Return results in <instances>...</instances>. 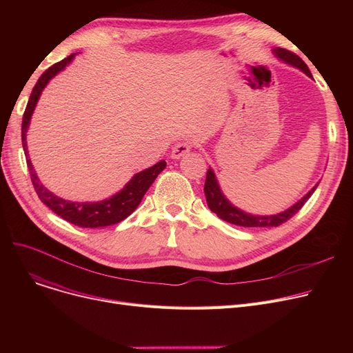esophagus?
Listing matches in <instances>:
<instances>
[{
  "label": "esophagus",
  "mask_w": 353,
  "mask_h": 353,
  "mask_svg": "<svg viewBox=\"0 0 353 353\" xmlns=\"http://www.w3.org/2000/svg\"><path fill=\"white\" fill-rule=\"evenodd\" d=\"M190 150H192V144H189V143H179V144H176V145L173 147V150H172V159L179 160V159H181L183 156H186Z\"/></svg>",
  "instance_id": "1"
}]
</instances>
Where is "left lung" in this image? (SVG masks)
I'll use <instances>...</instances> for the list:
<instances>
[{"label":"left lung","instance_id":"left-lung-1","mask_svg":"<svg viewBox=\"0 0 353 353\" xmlns=\"http://www.w3.org/2000/svg\"><path fill=\"white\" fill-rule=\"evenodd\" d=\"M272 52L279 61L301 70L302 72L306 74L307 77L313 79L312 72L309 71L305 61L301 57H298L296 54H293L285 48H279V47L273 48ZM318 186H319V181L314 184V186L302 199H299L294 203V205H292L290 208H288L286 210H283L281 213L265 214V216L252 214V213H248L242 209L236 208L233 203L225 196L223 190H221L220 184H219V180L214 174V170L212 169V167H209L208 174H206V183H205V196H206L209 209L219 219L228 221V223H232L236 226H243V228H270V226L276 228V226L285 223V221L288 219H290L294 213H298L301 210V208L305 205V201L312 196V193L314 190H316Z\"/></svg>","mask_w":353,"mask_h":353}]
</instances>
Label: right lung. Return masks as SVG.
<instances>
[{
    "label": "right lung",
    "mask_w": 353,
    "mask_h": 353,
    "mask_svg": "<svg viewBox=\"0 0 353 353\" xmlns=\"http://www.w3.org/2000/svg\"><path fill=\"white\" fill-rule=\"evenodd\" d=\"M76 54L68 55L67 59L63 61L51 65L47 71L41 74V77L37 81V84L32 88V92L30 96L26 113L23 117V125H21V140H23V147H24V153L27 156V165L31 174V181L32 186L39 194L40 200L44 203L47 208H50L55 214H59L64 220H67L68 223H72L80 228H104V226H111L120 223L121 220L128 217L132 214L137 206L140 205L141 199L144 197L145 192L148 188L152 186L156 177L165 169V161L161 160L156 163L154 165L148 167V169H144L139 173H136L132 179H130L125 186L113 194L108 199H104L101 201H71L65 200L63 197H59L57 194H54L50 192L44 184L40 181L39 176H37L30 154H28V147H27V132L30 127V121L32 117L34 110L37 107V103L40 100L41 92L47 87L51 79H54L57 74L65 70V67L74 60Z\"/></svg>",
    "instance_id": "right-lung-1"
}]
</instances>
